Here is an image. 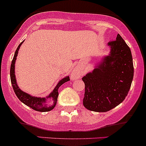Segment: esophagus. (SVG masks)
<instances>
[{
  "label": "esophagus",
  "instance_id": "1",
  "mask_svg": "<svg viewBox=\"0 0 146 146\" xmlns=\"http://www.w3.org/2000/svg\"><path fill=\"white\" fill-rule=\"evenodd\" d=\"M80 70H78V69H75L74 70H73V72L72 73V78H76L78 77L79 76H80Z\"/></svg>",
  "mask_w": 146,
  "mask_h": 146
}]
</instances>
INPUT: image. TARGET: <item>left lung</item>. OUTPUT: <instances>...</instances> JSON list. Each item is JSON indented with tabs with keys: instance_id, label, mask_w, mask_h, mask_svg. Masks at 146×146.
<instances>
[{
	"instance_id": "left-lung-1",
	"label": "left lung",
	"mask_w": 146,
	"mask_h": 146,
	"mask_svg": "<svg viewBox=\"0 0 146 146\" xmlns=\"http://www.w3.org/2000/svg\"><path fill=\"white\" fill-rule=\"evenodd\" d=\"M108 45L110 55L82 78L85 83L84 107L97 112L110 111L124 100L133 78L131 49L120 35Z\"/></svg>"
}]
</instances>
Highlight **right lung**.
I'll return each mask as SVG.
<instances>
[{"label": "right lung", "instance_id": "obj_1", "mask_svg": "<svg viewBox=\"0 0 146 146\" xmlns=\"http://www.w3.org/2000/svg\"><path fill=\"white\" fill-rule=\"evenodd\" d=\"M23 42H24V41H23ZM23 42H22L21 43L19 44L18 46H17V49H16L15 51V53L14 57H13V61H12L11 66H10V80H11V83L12 85H13L14 92L15 93L16 96L18 98V99L20 100L22 102H23L25 104H26L28 107L32 108V110H35V111H42V112L51 111V110H53V109L54 108V107L56 105L57 98H58V89L62 84H64V82L70 80V78L68 76V77L64 78L62 80H60V81L58 82V83L57 84L56 86L55 87V88H54V90H53V92L47 97L46 98H48V99L52 100L53 103L51 105H47L46 104H45V103H46V98L32 97L31 96V95H28L27 93H25V92H24L23 91H22L19 88V87L17 86V82H16L15 76V63L16 57H17V56L19 48H20V46L22 45Z\"/></svg>", "mask_w": 146, "mask_h": 146}]
</instances>
